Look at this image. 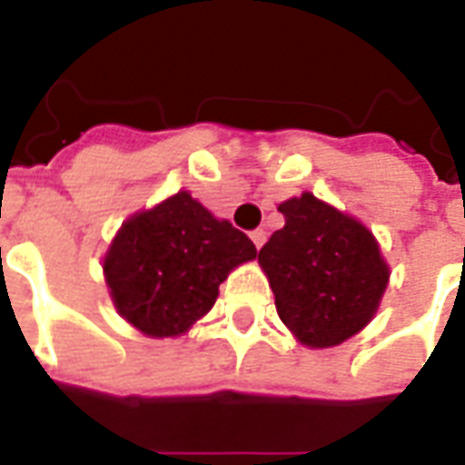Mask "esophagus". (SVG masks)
Segmentation results:
<instances>
[{
    "label": "esophagus",
    "instance_id": "34e87169",
    "mask_svg": "<svg viewBox=\"0 0 465 465\" xmlns=\"http://www.w3.org/2000/svg\"><path fill=\"white\" fill-rule=\"evenodd\" d=\"M252 242H253V246H256V249H262L263 242H266V232H263V229H253Z\"/></svg>",
    "mask_w": 465,
    "mask_h": 465
}]
</instances>
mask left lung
Masks as SVG:
<instances>
[{"label": "left lung", "instance_id": "left-lung-1", "mask_svg": "<svg viewBox=\"0 0 465 465\" xmlns=\"http://www.w3.org/2000/svg\"><path fill=\"white\" fill-rule=\"evenodd\" d=\"M283 229L259 252L276 312L312 349L339 346L373 319L389 266L373 233L313 193L279 203Z\"/></svg>", "mask_w": 465, "mask_h": 465}]
</instances>
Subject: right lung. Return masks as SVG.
I'll return each instance as SVG.
<instances>
[{
  "label": "right lung",
  "mask_w": 465,
  "mask_h": 465,
  "mask_svg": "<svg viewBox=\"0 0 465 465\" xmlns=\"http://www.w3.org/2000/svg\"><path fill=\"white\" fill-rule=\"evenodd\" d=\"M256 256L253 242L179 192L122 223L104 256L116 312L153 339L179 336L219 296V283Z\"/></svg>",
  "instance_id": "1"
}]
</instances>
